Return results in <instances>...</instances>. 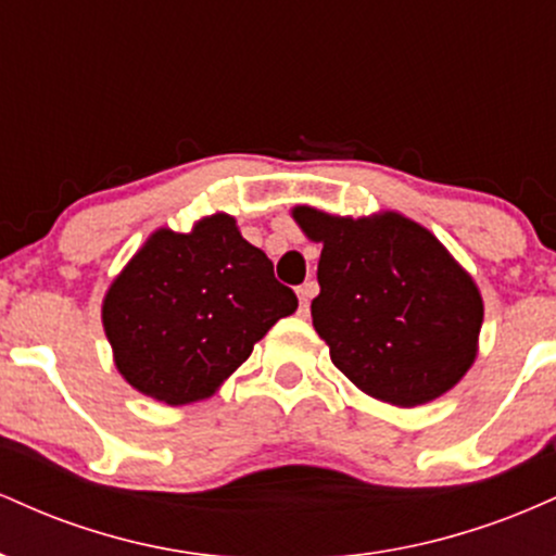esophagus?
I'll list each match as a JSON object with an SVG mask.
<instances>
[{
  "label": "esophagus",
  "mask_w": 556,
  "mask_h": 556,
  "mask_svg": "<svg viewBox=\"0 0 556 556\" xmlns=\"http://www.w3.org/2000/svg\"><path fill=\"white\" fill-rule=\"evenodd\" d=\"M318 292V285L314 282V279H311V282H305V285H300L298 287V298H300V311H303V314H308V305H311V298H314Z\"/></svg>",
  "instance_id": "34e87169"
}]
</instances>
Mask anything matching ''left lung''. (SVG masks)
I'll return each mask as SVG.
<instances>
[{
	"label": "left lung",
	"mask_w": 556,
	"mask_h": 556,
	"mask_svg": "<svg viewBox=\"0 0 556 556\" xmlns=\"http://www.w3.org/2000/svg\"><path fill=\"white\" fill-rule=\"evenodd\" d=\"M324 242L314 327L331 363L376 400L416 407L442 397L476 358L483 303L429 229L400 214L342 219L298 206Z\"/></svg>",
	"instance_id": "left-lung-1"
}]
</instances>
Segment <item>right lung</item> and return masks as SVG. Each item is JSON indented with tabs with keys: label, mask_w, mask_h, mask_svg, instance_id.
<instances>
[{
	"label": "right lung",
	"mask_w": 556,
	"mask_h": 556,
	"mask_svg": "<svg viewBox=\"0 0 556 556\" xmlns=\"http://www.w3.org/2000/svg\"><path fill=\"white\" fill-rule=\"evenodd\" d=\"M298 298L235 219L214 214L193 232L159 229L104 298L119 374L167 405L208 397Z\"/></svg>",
	"instance_id": "1"
}]
</instances>
